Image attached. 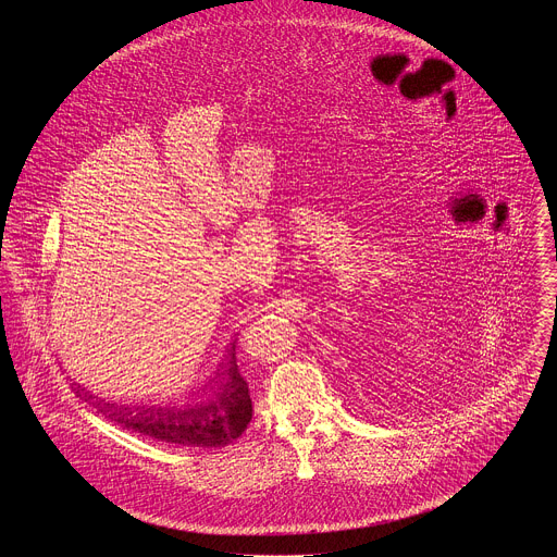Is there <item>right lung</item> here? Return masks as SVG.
I'll list each match as a JSON object with an SVG mask.
<instances>
[{"instance_id": "1", "label": "right lung", "mask_w": 557, "mask_h": 557, "mask_svg": "<svg viewBox=\"0 0 557 557\" xmlns=\"http://www.w3.org/2000/svg\"><path fill=\"white\" fill-rule=\"evenodd\" d=\"M222 372H218L220 376ZM222 376V389L213 401L189 408V410H172V408H125L106 401H95L99 412L116 421L121 428L134 430L140 436H149L163 443H174L183 447H224L243 436L253 417L249 383L237 370L231 352L228 368ZM78 396L92 399V394L76 385Z\"/></svg>"}]
</instances>
